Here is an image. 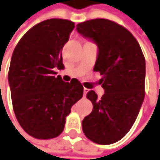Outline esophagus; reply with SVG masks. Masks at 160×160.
<instances>
[{"label":"esophagus","mask_w":160,"mask_h":160,"mask_svg":"<svg viewBox=\"0 0 160 160\" xmlns=\"http://www.w3.org/2000/svg\"><path fill=\"white\" fill-rule=\"evenodd\" d=\"M88 91H89L88 88H83V92H84L85 95H86V94L88 93Z\"/></svg>","instance_id":"34e87169"}]
</instances>
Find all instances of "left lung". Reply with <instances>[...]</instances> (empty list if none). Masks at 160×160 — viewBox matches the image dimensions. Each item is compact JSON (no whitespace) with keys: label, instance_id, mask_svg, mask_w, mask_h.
Wrapping results in <instances>:
<instances>
[{"label":"left lung","instance_id":"left-lung-1","mask_svg":"<svg viewBox=\"0 0 160 160\" xmlns=\"http://www.w3.org/2000/svg\"><path fill=\"white\" fill-rule=\"evenodd\" d=\"M76 30L98 47L94 71L102 76L105 92L101 99L93 90L87 94L93 110L82 121V130L96 144H114L129 132L144 102V54L133 35L115 22L93 19Z\"/></svg>","mask_w":160,"mask_h":160}]
</instances>
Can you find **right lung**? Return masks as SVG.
<instances>
[{"label": "right lung", "instance_id": "add662e5", "mask_svg": "<svg viewBox=\"0 0 160 160\" xmlns=\"http://www.w3.org/2000/svg\"><path fill=\"white\" fill-rule=\"evenodd\" d=\"M74 22L48 19L32 27L13 52L8 84L13 108L22 128L31 137L49 139L61 134L71 108L83 95L77 79L65 82L62 49Z\"/></svg>", "mask_w": 160, "mask_h": 160}]
</instances>
